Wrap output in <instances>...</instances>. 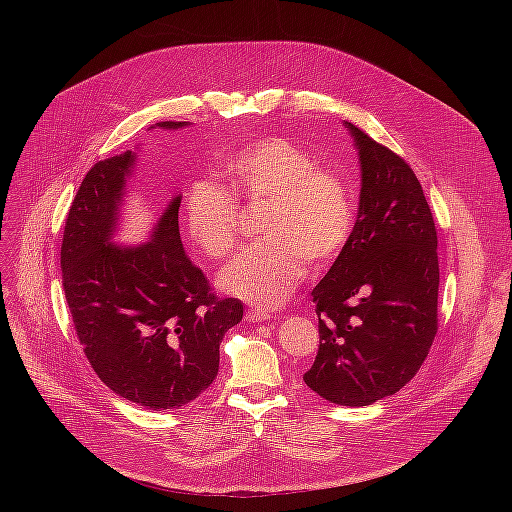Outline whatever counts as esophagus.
Segmentation results:
<instances>
[{"mask_svg": "<svg viewBox=\"0 0 512 512\" xmlns=\"http://www.w3.org/2000/svg\"><path fill=\"white\" fill-rule=\"evenodd\" d=\"M245 318H247L249 322L257 324V322H265V320H269V318H271V314H269V312H265V310H249V312L245 314Z\"/></svg>", "mask_w": 512, "mask_h": 512, "instance_id": "34e87169", "label": "esophagus"}]
</instances>
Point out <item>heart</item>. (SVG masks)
Here are the masks:
<instances>
[{
  "instance_id": "obj_1",
  "label": "heart",
  "mask_w": 512,
  "mask_h": 512,
  "mask_svg": "<svg viewBox=\"0 0 512 512\" xmlns=\"http://www.w3.org/2000/svg\"><path fill=\"white\" fill-rule=\"evenodd\" d=\"M227 190L196 182L184 204V225L198 249L223 259L237 243V202L267 200L265 239L245 247L218 277L223 291L261 308L279 306L308 269L334 261L354 229V204L340 174L289 139H253L223 162Z\"/></svg>"
}]
</instances>
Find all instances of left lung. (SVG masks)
<instances>
[{
  "mask_svg": "<svg viewBox=\"0 0 512 512\" xmlns=\"http://www.w3.org/2000/svg\"><path fill=\"white\" fill-rule=\"evenodd\" d=\"M360 164L352 235L314 287L320 346L304 383L322 399L364 407L419 371L437 332V235L413 170L344 121Z\"/></svg>",
  "mask_w": 512,
  "mask_h": 512,
  "instance_id": "left-lung-1",
  "label": "left lung"
}]
</instances>
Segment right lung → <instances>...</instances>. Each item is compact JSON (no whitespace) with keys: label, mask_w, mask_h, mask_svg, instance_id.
Segmentation results:
<instances>
[{"label":"right lung","mask_w":512,"mask_h":512,"mask_svg":"<svg viewBox=\"0 0 512 512\" xmlns=\"http://www.w3.org/2000/svg\"><path fill=\"white\" fill-rule=\"evenodd\" d=\"M162 121L152 129H182ZM137 154L95 164L68 210L60 265L68 310L99 379L154 411L180 409L218 373L221 342L243 320V304L216 298L184 251L172 196L139 245L113 243Z\"/></svg>","instance_id":"1"}]
</instances>
